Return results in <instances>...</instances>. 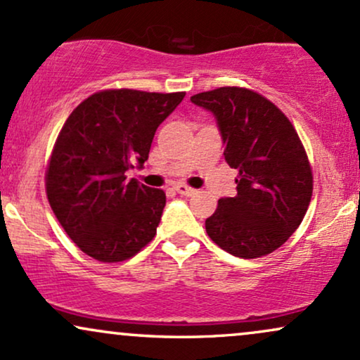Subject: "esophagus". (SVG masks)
<instances>
[{
  "label": "esophagus",
  "mask_w": 360,
  "mask_h": 360,
  "mask_svg": "<svg viewBox=\"0 0 360 360\" xmlns=\"http://www.w3.org/2000/svg\"><path fill=\"white\" fill-rule=\"evenodd\" d=\"M176 191L179 193L181 196H193V194L196 193V189L189 188V186H186V184H177L176 186Z\"/></svg>",
  "instance_id": "34e87169"
}]
</instances>
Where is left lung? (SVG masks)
<instances>
[{
    "label": "left lung",
    "instance_id": "left-lung-1",
    "mask_svg": "<svg viewBox=\"0 0 360 360\" xmlns=\"http://www.w3.org/2000/svg\"><path fill=\"white\" fill-rule=\"evenodd\" d=\"M213 113L225 160L237 169V194L221 198L205 226L235 257L255 259L279 249L303 221L313 193L307 152L278 106L243 88H218L191 96Z\"/></svg>",
    "mask_w": 360,
    "mask_h": 360
}]
</instances>
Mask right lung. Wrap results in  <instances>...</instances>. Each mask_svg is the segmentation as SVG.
<instances>
[{"instance_id": "1", "label": "right lung", "mask_w": 360, "mask_h": 360, "mask_svg": "<svg viewBox=\"0 0 360 360\" xmlns=\"http://www.w3.org/2000/svg\"><path fill=\"white\" fill-rule=\"evenodd\" d=\"M184 94L101 91L65 120L45 188L62 229L89 257L122 262L154 238L166 193L125 172L143 167L157 127Z\"/></svg>"}]
</instances>
